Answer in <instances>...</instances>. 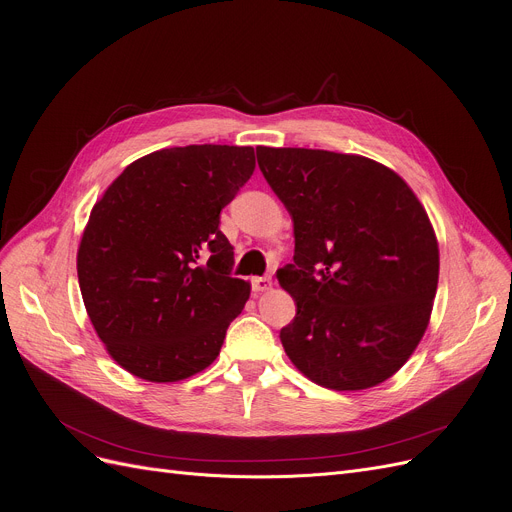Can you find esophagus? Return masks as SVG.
Instances as JSON below:
<instances>
[{"label": "esophagus", "instance_id": "34e87169", "mask_svg": "<svg viewBox=\"0 0 512 512\" xmlns=\"http://www.w3.org/2000/svg\"><path fill=\"white\" fill-rule=\"evenodd\" d=\"M270 286H272V278H270V276H255V278L251 280L253 292H263V290H267Z\"/></svg>", "mask_w": 512, "mask_h": 512}]
</instances>
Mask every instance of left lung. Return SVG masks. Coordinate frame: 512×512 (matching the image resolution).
I'll return each mask as SVG.
<instances>
[{"mask_svg": "<svg viewBox=\"0 0 512 512\" xmlns=\"http://www.w3.org/2000/svg\"><path fill=\"white\" fill-rule=\"evenodd\" d=\"M257 164L294 226V263L276 274L297 305L280 330L286 355L330 390L386 382L417 348L438 288L423 205L361 155L257 147Z\"/></svg>", "mask_w": 512, "mask_h": 512, "instance_id": "1", "label": "left lung"}]
</instances>
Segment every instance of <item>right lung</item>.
Returning <instances> with one entry per match:
<instances>
[{
  "label": "right lung",
  "mask_w": 512,
  "mask_h": 512,
  "mask_svg": "<svg viewBox=\"0 0 512 512\" xmlns=\"http://www.w3.org/2000/svg\"><path fill=\"white\" fill-rule=\"evenodd\" d=\"M253 170V147L161 149L132 161L95 203L78 284L107 353L137 378L178 382L220 355L251 294L232 278L220 211Z\"/></svg>",
  "instance_id": "1"
}]
</instances>
